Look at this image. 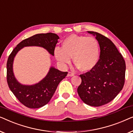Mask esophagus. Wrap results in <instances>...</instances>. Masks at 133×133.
Here are the masks:
<instances>
[{
	"mask_svg": "<svg viewBox=\"0 0 133 133\" xmlns=\"http://www.w3.org/2000/svg\"><path fill=\"white\" fill-rule=\"evenodd\" d=\"M74 75V74L73 73V72H68V77H72V76H73Z\"/></svg>",
	"mask_w": 133,
	"mask_h": 133,
	"instance_id": "obj_1",
	"label": "esophagus"
}]
</instances>
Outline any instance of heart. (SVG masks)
Segmentation results:
<instances>
[{"mask_svg":"<svg viewBox=\"0 0 133 133\" xmlns=\"http://www.w3.org/2000/svg\"><path fill=\"white\" fill-rule=\"evenodd\" d=\"M62 46L56 48L54 54L62 66L70 64L72 57L76 66L87 72L94 68L99 62V46L93 37L71 34L63 40Z\"/></svg>","mask_w":133,"mask_h":133,"instance_id":"1","label":"heart"}]
</instances>
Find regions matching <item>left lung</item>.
Instances as JSON below:
<instances>
[{"mask_svg":"<svg viewBox=\"0 0 133 133\" xmlns=\"http://www.w3.org/2000/svg\"><path fill=\"white\" fill-rule=\"evenodd\" d=\"M95 36L101 54L94 68L81 74L82 83L77 92L83 102L100 107L112 101L122 90L125 83V62L115 45L98 32L88 31Z\"/></svg>","mask_w":133,"mask_h":133,"instance_id":"8db88e82","label":"left lung"}]
</instances>
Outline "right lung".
Returning a JSON list of instances; mask_svg holds the SVG:
<instances>
[{
  "label": "right lung",
  "mask_w": 133,
  "mask_h": 133,
  "mask_svg": "<svg viewBox=\"0 0 133 133\" xmlns=\"http://www.w3.org/2000/svg\"><path fill=\"white\" fill-rule=\"evenodd\" d=\"M59 37L56 34L48 32L37 34L23 40L12 50L6 63L7 82L9 88L17 99L30 108H39L47 104L51 99L61 81L68 72H62L51 66L46 76L34 85H23L16 79L13 72L14 57L21 49L26 46H39L45 49L54 56V48Z\"/></svg>",
  "instance_id": "right-lung-1"
}]
</instances>
